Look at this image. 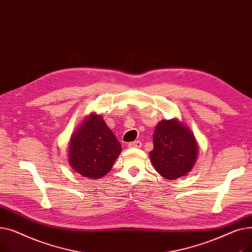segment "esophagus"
Returning <instances> with one entry per match:
<instances>
[{
  "label": "esophagus",
  "instance_id": "1",
  "mask_svg": "<svg viewBox=\"0 0 252 252\" xmlns=\"http://www.w3.org/2000/svg\"><path fill=\"white\" fill-rule=\"evenodd\" d=\"M127 146H128L129 148H141V147H142V143H141V141L130 142V143H128Z\"/></svg>",
  "mask_w": 252,
  "mask_h": 252
}]
</instances>
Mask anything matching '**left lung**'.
Here are the masks:
<instances>
[{
  "mask_svg": "<svg viewBox=\"0 0 252 252\" xmlns=\"http://www.w3.org/2000/svg\"><path fill=\"white\" fill-rule=\"evenodd\" d=\"M153 150L149 153L158 174L168 180L186 175L196 161L198 147L193 134L175 119L155 127Z\"/></svg>",
  "mask_w": 252,
  "mask_h": 252,
  "instance_id": "left-lung-1",
  "label": "left lung"
}]
</instances>
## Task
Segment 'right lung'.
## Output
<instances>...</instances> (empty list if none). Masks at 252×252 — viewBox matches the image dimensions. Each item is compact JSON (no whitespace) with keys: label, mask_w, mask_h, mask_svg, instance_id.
<instances>
[{"label":"right lung","mask_w":252,"mask_h":252,"mask_svg":"<svg viewBox=\"0 0 252 252\" xmlns=\"http://www.w3.org/2000/svg\"><path fill=\"white\" fill-rule=\"evenodd\" d=\"M122 145L103 118L91 115L74 134L69 145V163L84 177L98 179L111 169Z\"/></svg>","instance_id":"right-lung-1"}]
</instances>
